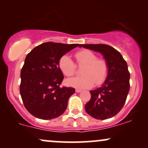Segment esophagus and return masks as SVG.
I'll use <instances>...</instances> for the list:
<instances>
[{
    "mask_svg": "<svg viewBox=\"0 0 148 148\" xmlns=\"http://www.w3.org/2000/svg\"><path fill=\"white\" fill-rule=\"evenodd\" d=\"M76 92H78V93H79V92H81V90H79V89H76Z\"/></svg>",
    "mask_w": 148,
    "mask_h": 148,
    "instance_id": "obj_1",
    "label": "esophagus"
}]
</instances>
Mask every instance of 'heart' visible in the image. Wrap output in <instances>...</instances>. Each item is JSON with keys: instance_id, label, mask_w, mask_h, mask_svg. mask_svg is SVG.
Listing matches in <instances>:
<instances>
[{"instance_id": "1", "label": "heart", "mask_w": 148, "mask_h": 148, "mask_svg": "<svg viewBox=\"0 0 148 148\" xmlns=\"http://www.w3.org/2000/svg\"><path fill=\"white\" fill-rule=\"evenodd\" d=\"M75 58L79 66H85L81 72L84 75L68 79L66 81L67 85L84 89L92 88L95 84L100 86L105 82L109 72L108 64L105 59L97 58L95 53L88 49L76 52ZM58 65L66 76H72L76 72L75 62L67 55L60 58Z\"/></svg>"}]
</instances>
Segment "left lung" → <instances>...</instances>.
<instances>
[{
    "mask_svg": "<svg viewBox=\"0 0 148 148\" xmlns=\"http://www.w3.org/2000/svg\"><path fill=\"white\" fill-rule=\"evenodd\" d=\"M81 47L101 53L109 67L108 76L102 86L90 91L91 98L85 109L98 120L111 118L123 108L130 91V74L127 62L120 52L109 45H81Z\"/></svg>",
    "mask_w": 148,
    "mask_h": 148,
    "instance_id": "obj_1",
    "label": "left lung"
}]
</instances>
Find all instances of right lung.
Instances as JSON below:
<instances>
[{
    "instance_id": "obj_1",
    "label": "right lung",
    "mask_w": 148,
    "mask_h": 148,
    "mask_svg": "<svg viewBox=\"0 0 148 148\" xmlns=\"http://www.w3.org/2000/svg\"><path fill=\"white\" fill-rule=\"evenodd\" d=\"M78 46L48 42L35 47L26 56L19 89L23 105L33 116L51 120L66 110L75 89L60 87L64 76L58 62L62 56Z\"/></svg>"
}]
</instances>
